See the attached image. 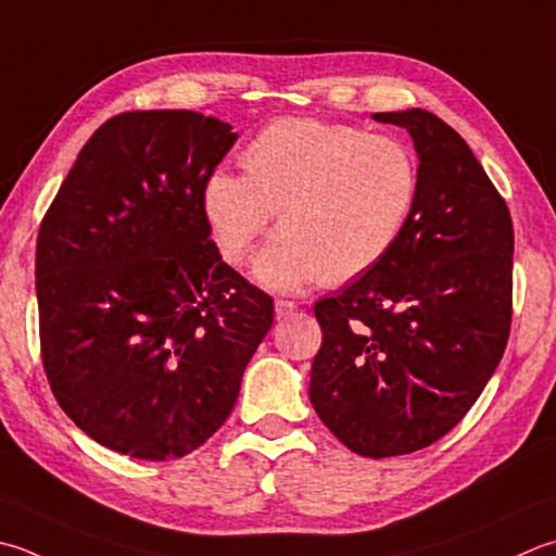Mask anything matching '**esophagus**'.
<instances>
[{"label":"esophagus","mask_w":556,"mask_h":556,"mask_svg":"<svg viewBox=\"0 0 556 556\" xmlns=\"http://www.w3.org/2000/svg\"><path fill=\"white\" fill-rule=\"evenodd\" d=\"M299 311V306L293 301H287V299H277L275 301V313H277V318L281 320V318H289V315H293Z\"/></svg>","instance_id":"1"}]
</instances>
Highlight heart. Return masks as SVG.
Returning a JSON list of instances; mask_svg holds the SVG:
<instances>
[{
	"mask_svg": "<svg viewBox=\"0 0 556 556\" xmlns=\"http://www.w3.org/2000/svg\"><path fill=\"white\" fill-rule=\"evenodd\" d=\"M245 176L214 170L202 206L226 263L238 265L277 212L281 231L257 277L293 289L337 287L376 269L417 212L419 159L405 139L325 119H275L248 141Z\"/></svg>",
	"mask_w": 556,
	"mask_h": 556,
	"instance_id": "obj_1",
	"label": "heart"
}]
</instances>
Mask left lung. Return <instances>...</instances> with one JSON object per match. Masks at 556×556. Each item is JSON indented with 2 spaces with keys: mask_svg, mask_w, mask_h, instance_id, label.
Here are the masks:
<instances>
[{
  "mask_svg": "<svg viewBox=\"0 0 556 556\" xmlns=\"http://www.w3.org/2000/svg\"><path fill=\"white\" fill-rule=\"evenodd\" d=\"M419 154L417 212L383 263L315 303L311 405L346 448L395 458L458 424L502 362L514 315V224L467 141L421 108L376 113Z\"/></svg>",
  "mask_w": 556,
  "mask_h": 556,
  "instance_id": "left-lung-1",
  "label": "left lung"
}]
</instances>
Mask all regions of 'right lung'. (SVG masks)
Wrapping results in <instances>:
<instances>
[{"instance_id":"obj_1","label":"right lung","mask_w":556,"mask_h":556,"mask_svg":"<svg viewBox=\"0 0 556 556\" xmlns=\"http://www.w3.org/2000/svg\"><path fill=\"white\" fill-rule=\"evenodd\" d=\"M231 125L119 113L96 129L40 222V356L54 400L105 448L180 458L231 415L275 301L228 267L202 192Z\"/></svg>"}]
</instances>
